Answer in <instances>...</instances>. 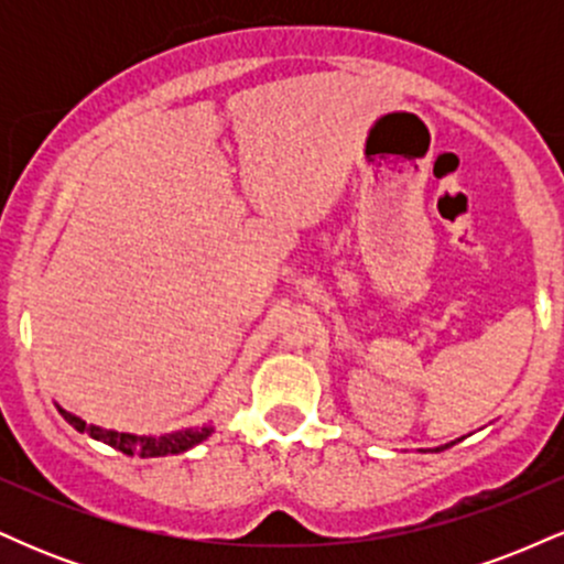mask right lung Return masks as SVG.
<instances>
[{"label": "right lung", "instance_id": "right-lung-1", "mask_svg": "<svg viewBox=\"0 0 564 564\" xmlns=\"http://www.w3.org/2000/svg\"><path fill=\"white\" fill-rule=\"evenodd\" d=\"M63 419L74 426V430L87 432L89 437L100 440V443L111 445V448L127 453V456H166V453H183L193 445H198L200 440L212 435V426H200V430H187V432H174V435L164 437H145V435H127V432H113V430H100V426L82 422L74 413L63 411Z\"/></svg>", "mask_w": 564, "mask_h": 564}]
</instances>
